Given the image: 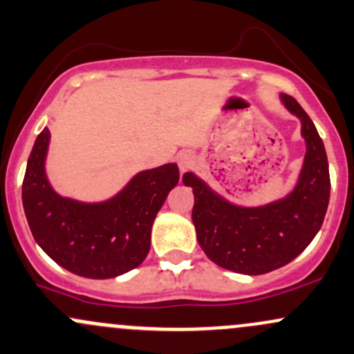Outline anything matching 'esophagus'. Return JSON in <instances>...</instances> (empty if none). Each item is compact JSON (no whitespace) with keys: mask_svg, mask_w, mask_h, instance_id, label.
Returning <instances> with one entry per match:
<instances>
[{"mask_svg":"<svg viewBox=\"0 0 354 354\" xmlns=\"http://www.w3.org/2000/svg\"><path fill=\"white\" fill-rule=\"evenodd\" d=\"M176 161H178V168L185 173V171H188L189 168H193V166H195L196 158L192 151H181V153L176 156Z\"/></svg>","mask_w":354,"mask_h":354,"instance_id":"obj_1","label":"esophagus"}]
</instances>
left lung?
I'll use <instances>...</instances> for the list:
<instances>
[{
	"label": "left lung",
	"instance_id": "obj_1",
	"mask_svg": "<svg viewBox=\"0 0 354 354\" xmlns=\"http://www.w3.org/2000/svg\"><path fill=\"white\" fill-rule=\"evenodd\" d=\"M281 102L299 119L306 142L297 181L284 198L247 207L221 196L192 171L183 174L195 195L198 243L212 262L239 274H267L292 262L313 242L328 209L331 181L322 139L294 97L281 94Z\"/></svg>",
	"mask_w": 354,
	"mask_h": 354
}]
</instances>
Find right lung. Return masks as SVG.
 I'll return each mask as SVG.
<instances>
[{
	"mask_svg": "<svg viewBox=\"0 0 354 354\" xmlns=\"http://www.w3.org/2000/svg\"><path fill=\"white\" fill-rule=\"evenodd\" d=\"M50 131L35 141L21 198L35 242L72 274L112 279L141 266L151 247V228L166 196L180 180L176 162L136 173L102 201L62 196L46 176Z\"/></svg>",
	"mask_w": 354,
	"mask_h": 354,
	"instance_id": "right-lung-1",
	"label": "right lung"
}]
</instances>
